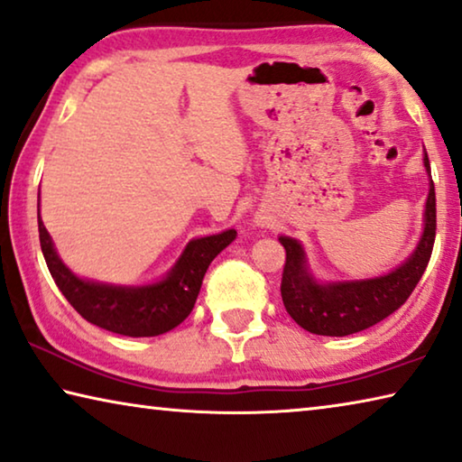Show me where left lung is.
<instances>
[{
    "instance_id": "8db88e82",
    "label": "left lung",
    "mask_w": 462,
    "mask_h": 462,
    "mask_svg": "<svg viewBox=\"0 0 462 462\" xmlns=\"http://www.w3.org/2000/svg\"><path fill=\"white\" fill-rule=\"evenodd\" d=\"M423 166L430 179V191L421 236L413 253L389 273L365 280L320 282L310 271L302 243L282 234L280 243L285 248L282 298L285 310L300 327L314 335L346 337L380 323L411 296L428 267L436 238V191L428 152H423Z\"/></svg>"
}]
</instances>
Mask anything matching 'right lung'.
I'll return each instance as SVG.
<instances>
[{
  "label": "right lung",
  "instance_id": "obj_1",
  "mask_svg": "<svg viewBox=\"0 0 462 462\" xmlns=\"http://www.w3.org/2000/svg\"><path fill=\"white\" fill-rule=\"evenodd\" d=\"M39 238L57 288L88 323L127 337H156L179 327L191 314L205 271L236 238V230L189 240L171 271L145 285L106 283L73 273L57 254L53 238L41 219V209Z\"/></svg>",
  "mask_w": 462,
  "mask_h": 462
}]
</instances>
